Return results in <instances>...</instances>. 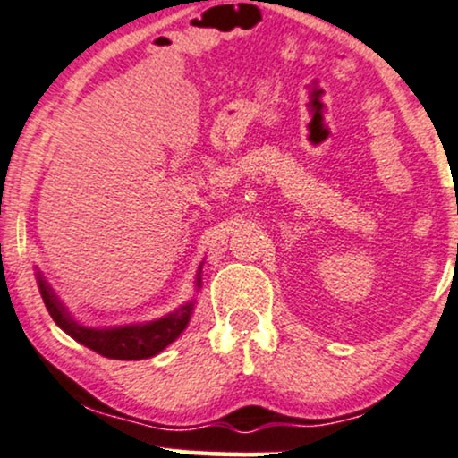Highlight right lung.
Returning a JSON list of instances; mask_svg holds the SVG:
<instances>
[{
	"label": "right lung",
	"mask_w": 458,
	"mask_h": 458,
	"mask_svg": "<svg viewBox=\"0 0 458 458\" xmlns=\"http://www.w3.org/2000/svg\"><path fill=\"white\" fill-rule=\"evenodd\" d=\"M202 266V264H200ZM38 285L42 300L48 309L50 317L55 319L63 332L78 340L80 344L89 346L90 351L99 352L109 359H148L158 355L162 349H166L173 340L179 338V334L188 327L190 315H192L194 302H186L173 310L171 315L162 317L158 321L137 323V326H118V327H84L69 315L65 306L46 279L38 272ZM200 287V268L196 272V289Z\"/></svg>",
	"instance_id": "1"
}]
</instances>
